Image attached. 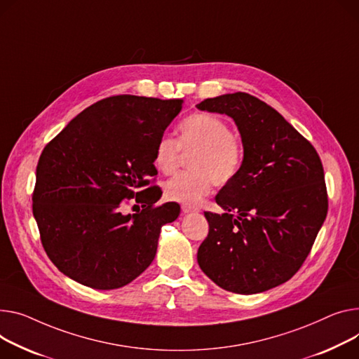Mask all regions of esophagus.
Listing matches in <instances>:
<instances>
[{"mask_svg": "<svg viewBox=\"0 0 359 359\" xmlns=\"http://www.w3.org/2000/svg\"><path fill=\"white\" fill-rule=\"evenodd\" d=\"M198 210H199L198 208L189 206V205H183V206H182V212H183V213H192V212H198Z\"/></svg>", "mask_w": 359, "mask_h": 359, "instance_id": "esophagus-1", "label": "esophagus"}]
</instances>
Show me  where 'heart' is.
Segmentation results:
<instances>
[{
    "mask_svg": "<svg viewBox=\"0 0 359 359\" xmlns=\"http://www.w3.org/2000/svg\"><path fill=\"white\" fill-rule=\"evenodd\" d=\"M180 149L194 151L189 173L165 182L164 195L172 202L196 205L215 184L224 186L240 173L244 161L241 138L231 131L221 116L206 112L189 115L179 124L177 141L163 135L156 144L154 164L163 175H172L179 163Z\"/></svg>",
    "mask_w": 359,
    "mask_h": 359,
    "instance_id": "heart-1",
    "label": "heart"
}]
</instances>
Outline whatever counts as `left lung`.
Segmentation results:
<instances>
[{"instance_id": "obj_1", "label": "left lung", "mask_w": 359, "mask_h": 359, "mask_svg": "<svg viewBox=\"0 0 359 359\" xmlns=\"http://www.w3.org/2000/svg\"><path fill=\"white\" fill-rule=\"evenodd\" d=\"M231 116L244 161L205 212L209 233L198 250L202 271L221 289L255 294L290 280L309 255L327 213L322 161L310 142L270 105L245 92L196 105Z\"/></svg>"}]
</instances>
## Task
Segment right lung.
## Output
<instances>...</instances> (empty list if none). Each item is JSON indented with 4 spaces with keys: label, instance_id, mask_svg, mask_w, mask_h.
<instances>
[{
    "label": "right lung",
    "instance_id": "1",
    "mask_svg": "<svg viewBox=\"0 0 359 359\" xmlns=\"http://www.w3.org/2000/svg\"><path fill=\"white\" fill-rule=\"evenodd\" d=\"M182 108V100L118 95L83 109L44 147L33 215L65 276L112 290L151 264L161 226L177 219L180 206H154L160 187H144L157 175V141ZM131 198L145 203L141 212L123 213Z\"/></svg>",
    "mask_w": 359,
    "mask_h": 359
}]
</instances>
